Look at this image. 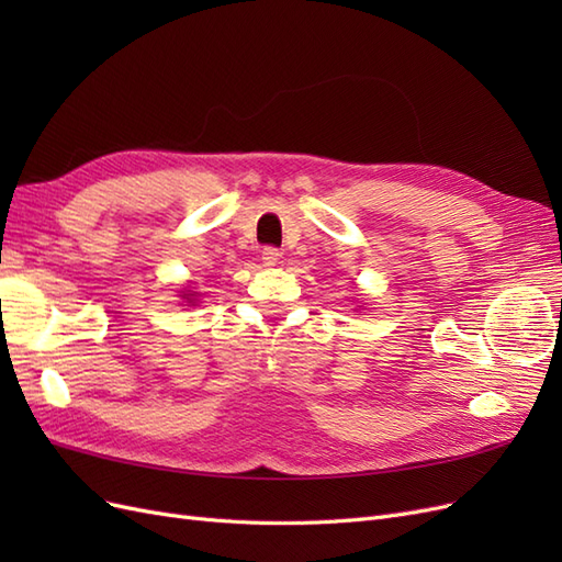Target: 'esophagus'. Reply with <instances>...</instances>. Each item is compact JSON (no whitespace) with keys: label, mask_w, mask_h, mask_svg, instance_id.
<instances>
[{"label":"esophagus","mask_w":562,"mask_h":562,"mask_svg":"<svg viewBox=\"0 0 562 562\" xmlns=\"http://www.w3.org/2000/svg\"><path fill=\"white\" fill-rule=\"evenodd\" d=\"M279 258H281L279 248H274V246L262 248V265H265V267H277V265H279Z\"/></svg>","instance_id":"34e87169"}]
</instances>
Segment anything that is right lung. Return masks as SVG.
Listing matches in <instances>:
<instances>
[{
    "instance_id": "add662e5",
    "label": "right lung",
    "mask_w": 562,
    "mask_h": 562,
    "mask_svg": "<svg viewBox=\"0 0 562 562\" xmlns=\"http://www.w3.org/2000/svg\"><path fill=\"white\" fill-rule=\"evenodd\" d=\"M182 297H184L187 302H194V297H196V295H194V293H182Z\"/></svg>"
}]
</instances>
